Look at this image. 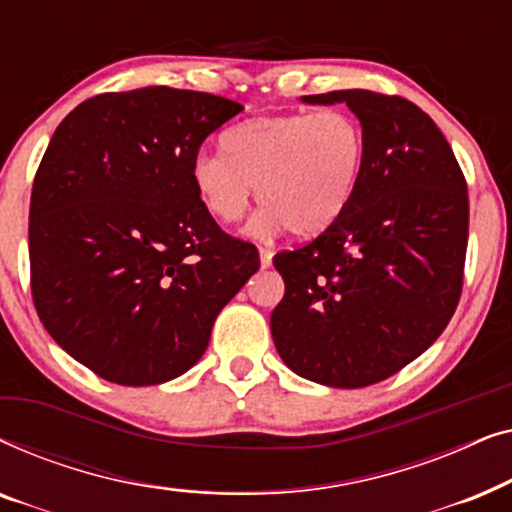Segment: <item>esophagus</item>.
I'll return each instance as SVG.
<instances>
[{"label":"esophagus","mask_w":512,"mask_h":512,"mask_svg":"<svg viewBox=\"0 0 512 512\" xmlns=\"http://www.w3.org/2000/svg\"><path fill=\"white\" fill-rule=\"evenodd\" d=\"M258 254H261V265H263V268H270V265H272V249L261 247V249H258Z\"/></svg>","instance_id":"1"}]
</instances>
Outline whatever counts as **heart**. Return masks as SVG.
<instances>
[{
    "mask_svg": "<svg viewBox=\"0 0 512 512\" xmlns=\"http://www.w3.org/2000/svg\"><path fill=\"white\" fill-rule=\"evenodd\" d=\"M221 153H200L191 184L221 223L240 221L254 188L263 209L249 233L289 228L317 237L345 214L366 167V132L345 109L256 116L221 135Z\"/></svg>",
    "mask_w": 512,
    "mask_h": 512,
    "instance_id": "heart-1",
    "label": "heart"
}]
</instances>
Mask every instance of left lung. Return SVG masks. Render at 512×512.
I'll return each instance as SVG.
<instances>
[{
  "mask_svg": "<svg viewBox=\"0 0 512 512\" xmlns=\"http://www.w3.org/2000/svg\"><path fill=\"white\" fill-rule=\"evenodd\" d=\"M366 132V167L345 214L317 240L272 258L284 298L270 317L282 361L338 389L382 382L424 354L461 296L468 193L457 158L417 104L333 90Z\"/></svg>",
  "mask_w": 512,
  "mask_h": 512,
  "instance_id": "8db88e82",
  "label": "left lung"
}]
</instances>
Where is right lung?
I'll return each instance as SVG.
<instances>
[{
  "label": "right lung",
  "instance_id": "obj_1",
  "mask_svg": "<svg viewBox=\"0 0 512 512\" xmlns=\"http://www.w3.org/2000/svg\"><path fill=\"white\" fill-rule=\"evenodd\" d=\"M242 109L151 86L90 97L53 132L30 200L32 298L51 338L104 380L184 375L261 265L191 184L200 144Z\"/></svg>",
  "mask_w": 512,
  "mask_h": 512
}]
</instances>
